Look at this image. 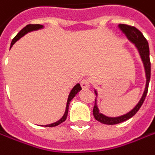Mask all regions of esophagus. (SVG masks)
Wrapping results in <instances>:
<instances>
[{
  "label": "esophagus",
  "instance_id": "1",
  "mask_svg": "<svg viewBox=\"0 0 155 155\" xmlns=\"http://www.w3.org/2000/svg\"><path fill=\"white\" fill-rule=\"evenodd\" d=\"M81 86L83 89L90 88V81L88 79H83L81 81Z\"/></svg>",
  "mask_w": 155,
  "mask_h": 155
}]
</instances>
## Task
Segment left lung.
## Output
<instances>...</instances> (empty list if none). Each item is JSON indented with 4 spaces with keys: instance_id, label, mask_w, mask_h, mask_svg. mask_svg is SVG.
<instances>
[{
    "instance_id": "obj_1",
    "label": "left lung",
    "mask_w": 155,
    "mask_h": 155,
    "mask_svg": "<svg viewBox=\"0 0 155 155\" xmlns=\"http://www.w3.org/2000/svg\"><path fill=\"white\" fill-rule=\"evenodd\" d=\"M118 27L122 31V33H124L126 35L128 40L134 44L135 48L140 54V57L143 63L145 74H146V86H145L143 94L140 97V101L138 102V104H136L131 111L127 112L126 114L120 115L118 117H108L99 112V109H98L97 104V98H96L95 104L93 107V116L96 119V120L103 123V124H105V125H116V124H119V123L129 120L133 116L135 115V113L140 110V106L142 105L144 100L146 98L147 90H148V84H149V81H150V76H151V63H150V58H149V46H148V43H147V39L144 37L143 34L138 28L133 27V26H129V25H126V24H119ZM94 92L96 94V97H97V91L95 89H94Z\"/></svg>"
}]
</instances>
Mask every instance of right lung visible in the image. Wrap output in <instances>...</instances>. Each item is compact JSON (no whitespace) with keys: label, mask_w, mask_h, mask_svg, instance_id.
Returning a JSON list of instances; mask_svg holds the SVG:
<instances>
[{"label":"right lung","mask_w":155,"mask_h":155,"mask_svg":"<svg viewBox=\"0 0 155 155\" xmlns=\"http://www.w3.org/2000/svg\"><path fill=\"white\" fill-rule=\"evenodd\" d=\"M42 28H43V25H40V24H28V25H27L26 27L23 28L20 31L19 33L14 37V39L12 40V42H11L10 48H11L12 46H13L15 43H16L19 39H21L22 36H24L26 34L29 33V32H32V31H35V30L42 29ZM81 90L82 88L79 84H77L76 85H74V87L72 88V89L71 90V91H70V93H69V95H68L67 103H66L65 111H64V115L62 116V118H61L60 120H58V121L54 122V123H51V124H49V125H45L44 127H57V126H58L59 124L63 123V122L66 120V118H67L68 111H69V105H70V103H71V99H72V98H73V97L78 94V92H79Z\"/></svg>","instance_id":"add662e5"}]
</instances>
